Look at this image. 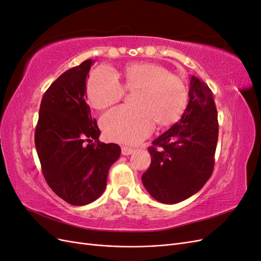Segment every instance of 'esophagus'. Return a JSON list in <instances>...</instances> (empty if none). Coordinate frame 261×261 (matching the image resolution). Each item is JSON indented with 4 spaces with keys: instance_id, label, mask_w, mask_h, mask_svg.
<instances>
[{
    "instance_id": "esophagus-1",
    "label": "esophagus",
    "mask_w": 261,
    "mask_h": 261,
    "mask_svg": "<svg viewBox=\"0 0 261 261\" xmlns=\"http://www.w3.org/2000/svg\"><path fill=\"white\" fill-rule=\"evenodd\" d=\"M134 152V149L129 148V147H126V146H123L122 147V154L124 155H129L130 153Z\"/></svg>"
}]
</instances>
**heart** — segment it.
Returning a JSON list of instances; mask_svg holds the SVG:
<instances>
[{
  "mask_svg": "<svg viewBox=\"0 0 261 261\" xmlns=\"http://www.w3.org/2000/svg\"><path fill=\"white\" fill-rule=\"evenodd\" d=\"M122 85L112 70L102 67L93 70L87 94L92 108L103 110L115 105L124 90L138 91L134 102L136 110L117 108L101 118L106 136L121 144H138L160 127L175 124L188 105L187 87L180 77L162 65L148 62L129 63L121 72Z\"/></svg>",
  "mask_w": 261,
  "mask_h": 261,
  "instance_id": "obj_1",
  "label": "heart"
}]
</instances>
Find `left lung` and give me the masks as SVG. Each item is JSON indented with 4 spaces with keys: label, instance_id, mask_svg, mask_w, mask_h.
Here are the masks:
<instances>
[{
    "label": "left lung",
    "instance_id": "left-lung-1",
    "mask_svg": "<svg viewBox=\"0 0 261 261\" xmlns=\"http://www.w3.org/2000/svg\"><path fill=\"white\" fill-rule=\"evenodd\" d=\"M188 96L180 121L148 148L151 164L141 180L162 203H177L199 192L215 167L219 124L213 93L192 76Z\"/></svg>",
    "mask_w": 261,
    "mask_h": 261
}]
</instances>
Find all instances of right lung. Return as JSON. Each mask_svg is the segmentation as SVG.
Segmentation results:
<instances>
[{
    "label": "right lung",
    "instance_id": "obj_1",
    "mask_svg": "<svg viewBox=\"0 0 261 261\" xmlns=\"http://www.w3.org/2000/svg\"><path fill=\"white\" fill-rule=\"evenodd\" d=\"M92 64L86 60L52 83L42 97L35 133L46 183L74 206L99 198L110 167L121 155L118 145L100 143L101 132L86 102V80Z\"/></svg>",
    "mask_w": 261,
    "mask_h": 261
}]
</instances>
